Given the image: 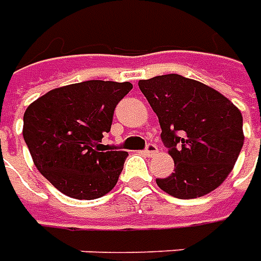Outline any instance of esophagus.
Masks as SVG:
<instances>
[{
  "label": "esophagus",
  "mask_w": 261,
  "mask_h": 261,
  "mask_svg": "<svg viewBox=\"0 0 261 261\" xmlns=\"http://www.w3.org/2000/svg\"><path fill=\"white\" fill-rule=\"evenodd\" d=\"M156 152H158V148H156L155 144H147V147L144 149V154L147 156H152L155 155Z\"/></svg>",
  "instance_id": "obj_1"
}]
</instances>
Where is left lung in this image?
<instances>
[{
    "instance_id": "left-lung-1",
    "label": "left lung",
    "mask_w": 261,
    "mask_h": 261,
    "mask_svg": "<svg viewBox=\"0 0 261 261\" xmlns=\"http://www.w3.org/2000/svg\"><path fill=\"white\" fill-rule=\"evenodd\" d=\"M140 90L158 116L161 140L175 169L156 185L179 199L212 192L227 178L243 147V117L212 87L181 74L140 80Z\"/></svg>"
}]
</instances>
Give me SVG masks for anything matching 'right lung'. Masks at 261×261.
Listing matches in <instances>:
<instances>
[{
	"mask_svg": "<svg viewBox=\"0 0 261 261\" xmlns=\"http://www.w3.org/2000/svg\"><path fill=\"white\" fill-rule=\"evenodd\" d=\"M131 89L130 82L87 80L54 89L28 106L23 140L38 171L62 194L90 200L116 187L128 154L100 143Z\"/></svg>",
	"mask_w": 261,
	"mask_h": 261,
	"instance_id": "obj_1",
	"label": "right lung"
}]
</instances>
